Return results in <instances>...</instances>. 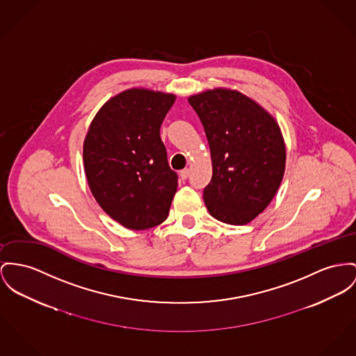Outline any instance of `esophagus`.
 <instances>
[{"label": "esophagus", "mask_w": 356, "mask_h": 356, "mask_svg": "<svg viewBox=\"0 0 356 356\" xmlns=\"http://www.w3.org/2000/svg\"><path fill=\"white\" fill-rule=\"evenodd\" d=\"M190 175V170L189 168H184V170H181V172H179V177H181V179L182 181H185V179H188Z\"/></svg>", "instance_id": "esophagus-1"}]
</instances>
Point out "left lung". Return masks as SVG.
<instances>
[{
  "instance_id": "obj_1",
  "label": "left lung",
  "mask_w": 356,
  "mask_h": 356,
  "mask_svg": "<svg viewBox=\"0 0 356 356\" xmlns=\"http://www.w3.org/2000/svg\"><path fill=\"white\" fill-rule=\"evenodd\" d=\"M212 156L204 201L216 220L244 225L261 213L284 178L286 147L280 125L258 102L217 88L190 95Z\"/></svg>"
}]
</instances>
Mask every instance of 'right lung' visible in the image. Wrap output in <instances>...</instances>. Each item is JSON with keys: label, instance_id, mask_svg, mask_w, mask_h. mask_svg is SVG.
Returning <instances> with one entry per match:
<instances>
[{"label": "right lung", "instance_id": "1", "mask_svg": "<svg viewBox=\"0 0 356 356\" xmlns=\"http://www.w3.org/2000/svg\"><path fill=\"white\" fill-rule=\"evenodd\" d=\"M175 95L128 89L97 112L83 142V166L95 201L128 229L162 224L178 186L161 125Z\"/></svg>", "mask_w": 356, "mask_h": 356}]
</instances>
